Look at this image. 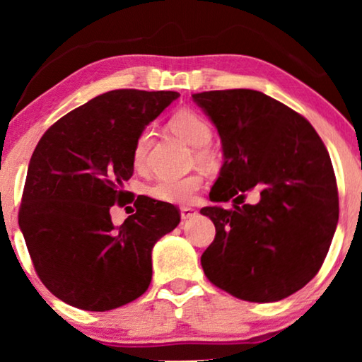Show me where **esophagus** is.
Masks as SVG:
<instances>
[{
    "label": "esophagus",
    "mask_w": 362,
    "mask_h": 362,
    "mask_svg": "<svg viewBox=\"0 0 362 362\" xmlns=\"http://www.w3.org/2000/svg\"><path fill=\"white\" fill-rule=\"evenodd\" d=\"M197 214V212L192 209V207H181V219L182 221H187V219H192Z\"/></svg>",
    "instance_id": "esophagus-1"
}]
</instances>
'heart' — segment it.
<instances>
[{"mask_svg": "<svg viewBox=\"0 0 362 362\" xmlns=\"http://www.w3.org/2000/svg\"><path fill=\"white\" fill-rule=\"evenodd\" d=\"M171 130L176 133L181 140H185L192 148H199L197 151V161L201 165H209L211 155L204 146L209 145L212 138V128L209 122L199 113L192 110H181L171 118ZM151 128H145L138 135L135 146H133V161L135 165H141L145 161L148 146L151 141ZM202 180L199 176L191 175L186 177H161L148 187V194L153 199L171 202V204H186L192 201L196 192L201 189Z\"/></svg>", "mask_w": 362, "mask_h": 362, "instance_id": "heart-1", "label": "heart"}]
</instances>
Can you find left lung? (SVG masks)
<instances>
[{"label":"left lung","mask_w":362,"mask_h":362,"mask_svg":"<svg viewBox=\"0 0 362 362\" xmlns=\"http://www.w3.org/2000/svg\"><path fill=\"white\" fill-rule=\"evenodd\" d=\"M192 100L214 123L224 155L209 199L234 202L201 209L216 226L202 270L235 298L284 300L318 274L338 224L328 151L308 120L262 92L211 90ZM254 187L259 202L243 205Z\"/></svg>","instance_id":"8db88e82"}]
</instances>
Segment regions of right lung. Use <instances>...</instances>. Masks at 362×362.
<instances>
[{"mask_svg": "<svg viewBox=\"0 0 362 362\" xmlns=\"http://www.w3.org/2000/svg\"><path fill=\"white\" fill-rule=\"evenodd\" d=\"M177 92L123 88L102 93L57 120L29 161L19 229L46 288L64 303L108 311L151 281V250L180 224L170 202L138 196L120 227L112 206L133 201V146Z\"/></svg>", "mask_w": 362, "mask_h": 362, "instance_id": "1", "label": "right lung"}]
</instances>
